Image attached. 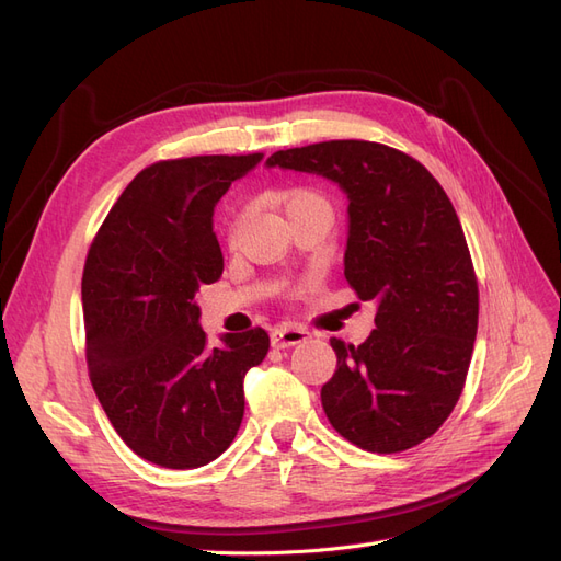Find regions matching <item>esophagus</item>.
Wrapping results in <instances>:
<instances>
[{
	"mask_svg": "<svg viewBox=\"0 0 561 561\" xmlns=\"http://www.w3.org/2000/svg\"><path fill=\"white\" fill-rule=\"evenodd\" d=\"M311 334L304 328H293V325H280L276 330H271V344L276 348H290L301 342H307Z\"/></svg>",
	"mask_w": 561,
	"mask_h": 561,
	"instance_id": "34e87169",
	"label": "esophagus"
}]
</instances>
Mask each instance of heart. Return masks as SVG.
I'll return each instance as SVG.
<instances>
[{
    "instance_id": "1",
    "label": "heart",
    "mask_w": 561,
    "mask_h": 561,
    "mask_svg": "<svg viewBox=\"0 0 561 561\" xmlns=\"http://www.w3.org/2000/svg\"><path fill=\"white\" fill-rule=\"evenodd\" d=\"M280 201L285 203V210H290V208H295V206H301V203H318V206H325L328 208V203H325V198H322L318 192H313V190H290V192H285V194H280ZM236 231V229H233Z\"/></svg>"
}]
</instances>
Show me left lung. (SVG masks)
<instances>
[{"mask_svg": "<svg viewBox=\"0 0 561 561\" xmlns=\"http://www.w3.org/2000/svg\"><path fill=\"white\" fill-rule=\"evenodd\" d=\"M266 165L342 186L344 276L358 299L377 301V330L360 346L330 339L336 371L320 400L332 428L377 454L423 443L461 398L478 334V278L449 196L416 159L379 142L280 149Z\"/></svg>", "mask_w": 561, "mask_h": 561, "instance_id": "left-lung-1", "label": "left lung"}]
</instances>
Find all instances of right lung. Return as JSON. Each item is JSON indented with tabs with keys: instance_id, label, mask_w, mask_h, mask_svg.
Returning a JSON list of instances; mask_svg holds the SVG:
<instances>
[{
	"instance_id": "add662e5",
	"label": "right lung",
	"mask_w": 561,
	"mask_h": 561,
	"mask_svg": "<svg viewBox=\"0 0 561 561\" xmlns=\"http://www.w3.org/2000/svg\"><path fill=\"white\" fill-rule=\"evenodd\" d=\"M264 154L151 163L93 239L81 278L87 363L124 443L163 468H198L241 428L243 379L268 351L262 328L210 348L196 293L222 276L217 201Z\"/></svg>"
}]
</instances>
